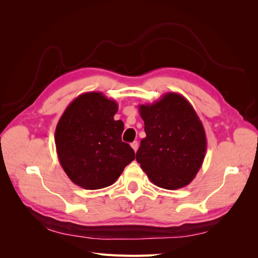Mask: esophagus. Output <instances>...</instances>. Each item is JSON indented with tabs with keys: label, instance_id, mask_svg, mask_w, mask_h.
Masks as SVG:
<instances>
[{
	"label": "esophagus",
	"instance_id": "esophagus-1",
	"mask_svg": "<svg viewBox=\"0 0 258 258\" xmlns=\"http://www.w3.org/2000/svg\"><path fill=\"white\" fill-rule=\"evenodd\" d=\"M131 147L134 148V151H135V152H137V151H138V147H139V144H138V142H137V141L132 142V143H131Z\"/></svg>",
	"mask_w": 258,
	"mask_h": 258
}]
</instances>
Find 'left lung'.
<instances>
[{
  "label": "left lung",
  "mask_w": 258,
  "mask_h": 258,
  "mask_svg": "<svg viewBox=\"0 0 258 258\" xmlns=\"http://www.w3.org/2000/svg\"><path fill=\"white\" fill-rule=\"evenodd\" d=\"M146 137L137 161L156 186L174 190L188 185L207 152L204 124L188 100L167 92L152 104L139 105Z\"/></svg>",
  "instance_id": "left-lung-1"
}]
</instances>
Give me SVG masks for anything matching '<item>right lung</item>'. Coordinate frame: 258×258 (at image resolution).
Returning a JSON list of instances; mask_svg holds the SVG:
<instances>
[{
    "label": "right lung",
    "mask_w": 258,
    "mask_h": 258,
    "mask_svg": "<svg viewBox=\"0 0 258 258\" xmlns=\"http://www.w3.org/2000/svg\"><path fill=\"white\" fill-rule=\"evenodd\" d=\"M115 100L102 92H85L68 105L54 131L62 169L85 189H101L116 182L135 160L131 146L121 141L123 122L115 120Z\"/></svg>",
    "instance_id": "1"
}]
</instances>
